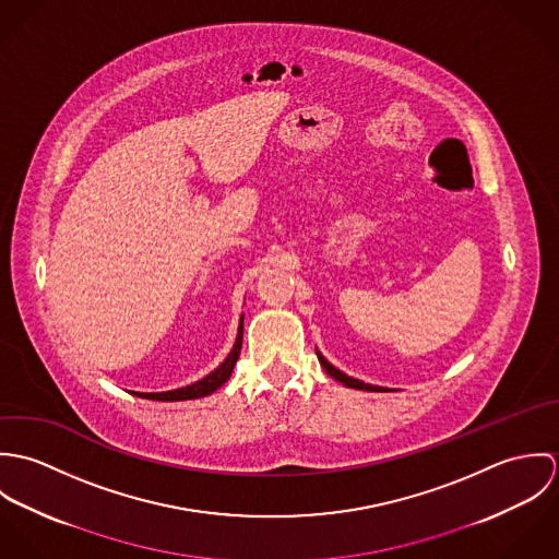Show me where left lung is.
Wrapping results in <instances>:
<instances>
[{
  "mask_svg": "<svg viewBox=\"0 0 559 559\" xmlns=\"http://www.w3.org/2000/svg\"><path fill=\"white\" fill-rule=\"evenodd\" d=\"M317 355H319L320 366L326 370V374L329 377H333L337 383H342V385H346V388H353V390H366V392H383V388H377V385H370V383H364V381H357V379H353V377H348V374H344V372H340L335 366H331L322 355H320L319 350H317Z\"/></svg>",
  "mask_w": 559,
  "mask_h": 559,
  "instance_id": "left-lung-1",
  "label": "left lung"
}]
</instances>
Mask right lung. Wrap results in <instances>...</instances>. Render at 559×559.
<instances>
[{"mask_svg":"<svg viewBox=\"0 0 559 559\" xmlns=\"http://www.w3.org/2000/svg\"><path fill=\"white\" fill-rule=\"evenodd\" d=\"M240 346H242V317H240L237 342H235L230 355L224 359V364H222L217 370H213V372L206 374L204 379H200V381H195V383H191V385H187V388H180V390L157 392V394H140V392H135V396H140V399L160 400V402H176V400H193L209 396V394H213L215 390H219V388L230 379V374H233V370H235V364H237V359H239Z\"/></svg>","mask_w":559,"mask_h":559,"instance_id":"obj_1","label":"right lung"}]
</instances>
